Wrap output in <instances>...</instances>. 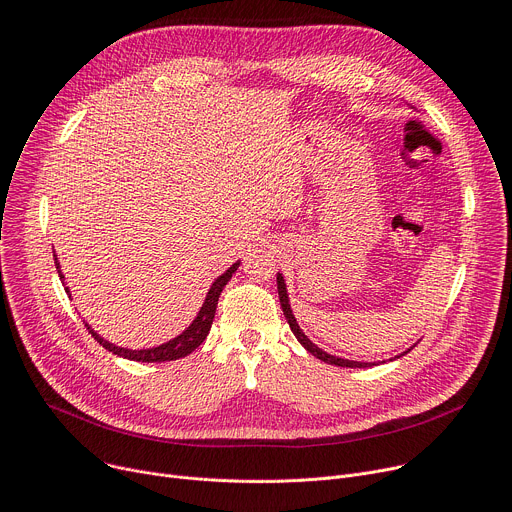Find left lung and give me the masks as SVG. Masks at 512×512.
Listing matches in <instances>:
<instances>
[{"label":"left lung","mask_w":512,"mask_h":512,"mask_svg":"<svg viewBox=\"0 0 512 512\" xmlns=\"http://www.w3.org/2000/svg\"><path fill=\"white\" fill-rule=\"evenodd\" d=\"M277 294H279V302H281V310H283V316H285V320H287V324H289V328H291V332L296 334V338H298V342L310 352V354H314L316 358H320V360H324V362H328V364H336V367H348V369H364V367H371V364H375V362H358V360H348V358H340V356H334V354H328V352H324L322 348H318L306 334H304V330L300 328V324L296 322V316H294V312H291V306H289V298H287V287H285V279H283V275L281 273H277ZM413 348V346H411ZM411 348H407L403 354H407ZM401 354V356H403ZM395 358H399V356H395Z\"/></svg>","instance_id":"left-lung-1"}]
</instances>
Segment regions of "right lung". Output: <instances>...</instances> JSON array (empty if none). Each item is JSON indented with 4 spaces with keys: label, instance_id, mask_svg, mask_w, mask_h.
I'll use <instances>...</instances> for the list:
<instances>
[{
    "label": "right lung",
    "instance_id": "1",
    "mask_svg": "<svg viewBox=\"0 0 512 512\" xmlns=\"http://www.w3.org/2000/svg\"><path fill=\"white\" fill-rule=\"evenodd\" d=\"M54 263H56V271H58L60 281H64V275H62V271H60V263H58L56 255H54ZM239 265H241V261L233 263L223 275H218V277L214 279V283L210 285L208 294H206V300H204V304H202L198 316L192 320V324H190L180 336H176V338H172V340H168V342H164V344H160V346L143 348V350L121 348V346H115V344H111L109 340L101 338L89 324H85V326H87L89 334H93V338H95L103 348H107L109 352H113V354H117V356H123V358H127V360H137V362H166V360H176V358L188 356V354H190L192 350H196V348L204 342V338L208 336L210 326H212V320H214V312H216L218 298H221V291H223V287L229 283V279L233 277V273L239 269ZM64 291H66L68 298H70L68 287H64Z\"/></svg>",
    "mask_w": 512,
    "mask_h": 512
}]
</instances>
